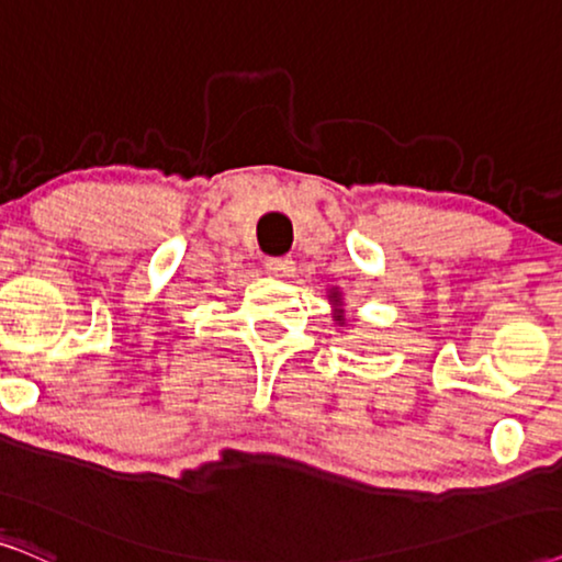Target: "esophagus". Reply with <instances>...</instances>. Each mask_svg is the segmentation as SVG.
Instances as JSON below:
<instances>
[{
    "mask_svg": "<svg viewBox=\"0 0 562 562\" xmlns=\"http://www.w3.org/2000/svg\"><path fill=\"white\" fill-rule=\"evenodd\" d=\"M265 269L272 277H290L295 272V261L290 257H272L265 261Z\"/></svg>",
    "mask_w": 562,
    "mask_h": 562,
    "instance_id": "obj_1",
    "label": "esophagus"
}]
</instances>
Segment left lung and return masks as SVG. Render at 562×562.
<instances>
[{
	"mask_svg": "<svg viewBox=\"0 0 562 562\" xmlns=\"http://www.w3.org/2000/svg\"><path fill=\"white\" fill-rule=\"evenodd\" d=\"M334 318H336V321H341V316H334Z\"/></svg>",
	"mask_w": 562,
	"mask_h": 562,
	"instance_id": "left-lung-1",
	"label": "left lung"
}]
</instances>
